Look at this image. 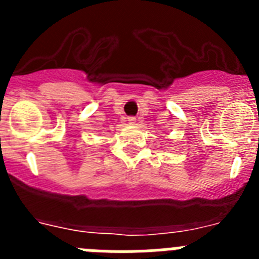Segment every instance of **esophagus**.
<instances>
[{"label":"esophagus","instance_id":"1","mask_svg":"<svg viewBox=\"0 0 259 259\" xmlns=\"http://www.w3.org/2000/svg\"><path fill=\"white\" fill-rule=\"evenodd\" d=\"M127 120L130 124H135V123H136V118H135V116H130V118H127Z\"/></svg>","mask_w":259,"mask_h":259}]
</instances>
